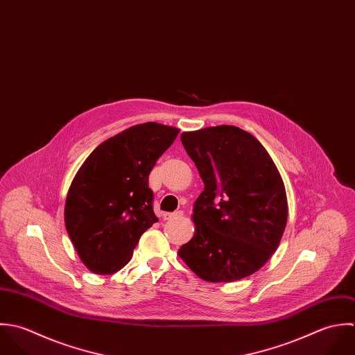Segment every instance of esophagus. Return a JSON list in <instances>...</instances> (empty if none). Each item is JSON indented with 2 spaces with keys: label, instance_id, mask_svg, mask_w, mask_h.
Segmentation results:
<instances>
[{
  "label": "esophagus",
  "instance_id": "34e87169",
  "mask_svg": "<svg viewBox=\"0 0 355 355\" xmlns=\"http://www.w3.org/2000/svg\"><path fill=\"white\" fill-rule=\"evenodd\" d=\"M183 218V212H175V214H164L162 215V219L164 220H172V219H180Z\"/></svg>",
  "mask_w": 355,
  "mask_h": 355
}]
</instances>
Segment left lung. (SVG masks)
I'll return each mask as SVG.
<instances>
[{"label": "left lung", "mask_w": 355, "mask_h": 355, "mask_svg": "<svg viewBox=\"0 0 355 355\" xmlns=\"http://www.w3.org/2000/svg\"><path fill=\"white\" fill-rule=\"evenodd\" d=\"M204 182L194 204V236L179 257L208 282H233L277 250L288 220L284 180L263 144L233 125L183 132Z\"/></svg>", "instance_id": "obj_1"}]
</instances>
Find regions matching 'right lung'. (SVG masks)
<instances>
[{"instance_id":"right-lung-1","label":"right lung","mask_w":355,"mask_h":355,"mask_svg":"<svg viewBox=\"0 0 355 355\" xmlns=\"http://www.w3.org/2000/svg\"><path fill=\"white\" fill-rule=\"evenodd\" d=\"M180 129L133 125L101 143L76 173L64 204L73 246L95 274H113L132 257L140 236L158 218L148 175Z\"/></svg>"}]
</instances>
